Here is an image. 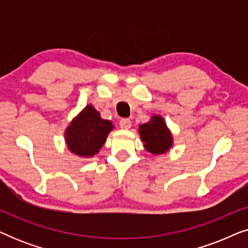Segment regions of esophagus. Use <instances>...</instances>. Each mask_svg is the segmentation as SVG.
Segmentation results:
<instances>
[{"label":"esophagus","instance_id":"34e87169","mask_svg":"<svg viewBox=\"0 0 248 248\" xmlns=\"http://www.w3.org/2000/svg\"><path fill=\"white\" fill-rule=\"evenodd\" d=\"M131 121L128 120V118H122L120 121V127L123 128V130H128V128L131 127Z\"/></svg>","mask_w":248,"mask_h":248}]
</instances>
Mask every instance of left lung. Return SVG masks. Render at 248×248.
Wrapping results in <instances>:
<instances>
[{
    "instance_id": "left-lung-1",
    "label": "left lung",
    "mask_w": 248,
    "mask_h": 248,
    "mask_svg": "<svg viewBox=\"0 0 248 248\" xmlns=\"http://www.w3.org/2000/svg\"><path fill=\"white\" fill-rule=\"evenodd\" d=\"M144 147L155 155L164 154L171 147V134L160 116H154L150 122L139 128Z\"/></svg>"
}]
</instances>
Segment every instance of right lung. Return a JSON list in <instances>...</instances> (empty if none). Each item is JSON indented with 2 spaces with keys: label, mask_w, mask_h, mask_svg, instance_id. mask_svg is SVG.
<instances>
[{
  "label": "right lung",
  "mask_w": 248,
  "mask_h": 248,
  "mask_svg": "<svg viewBox=\"0 0 248 248\" xmlns=\"http://www.w3.org/2000/svg\"><path fill=\"white\" fill-rule=\"evenodd\" d=\"M111 128L110 122L103 120L99 113L89 105L67 127V148L81 157H93L104 145Z\"/></svg>",
  "instance_id": "add662e5"
}]
</instances>
